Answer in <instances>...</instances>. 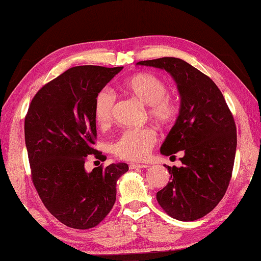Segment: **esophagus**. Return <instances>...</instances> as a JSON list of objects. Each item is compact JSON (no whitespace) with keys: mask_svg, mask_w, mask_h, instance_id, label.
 I'll list each match as a JSON object with an SVG mask.
<instances>
[{"mask_svg":"<svg viewBox=\"0 0 261 261\" xmlns=\"http://www.w3.org/2000/svg\"><path fill=\"white\" fill-rule=\"evenodd\" d=\"M130 169H137V168H147L149 166L147 164H135V163H131L129 165Z\"/></svg>","mask_w":261,"mask_h":261,"instance_id":"34e87169","label":"esophagus"}]
</instances>
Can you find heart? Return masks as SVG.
<instances>
[{
  "label": "heart",
  "mask_w": 261,
  "mask_h": 261,
  "mask_svg": "<svg viewBox=\"0 0 261 261\" xmlns=\"http://www.w3.org/2000/svg\"><path fill=\"white\" fill-rule=\"evenodd\" d=\"M120 90L147 107L149 119L160 127H168L178 116L176 98L168 93L163 79L151 73H137L120 82ZM114 96L108 91L99 92L94 103V116L98 126H108L113 120ZM157 135L151 127L126 130L113 143V152L130 162L145 160L156 145Z\"/></svg>",
  "instance_id": "b5f03b06"
}]
</instances>
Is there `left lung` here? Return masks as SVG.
Listing matches in <instances>:
<instances>
[{
  "label": "left lung",
  "instance_id": "8db88e82",
  "mask_svg": "<svg viewBox=\"0 0 261 261\" xmlns=\"http://www.w3.org/2000/svg\"><path fill=\"white\" fill-rule=\"evenodd\" d=\"M164 69L180 95L179 114L160 147L164 156L182 151L180 167H165L168 184L157 193L166 213L179 221H195L210 213L229 186L237 149V127L219 87L185 60L164 57L137 63Z\"/></svg>",
  "mask_w": 261,
  "mask_h": 261
}]
</instances>
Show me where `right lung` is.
<instances>
[{
	"instance_id": "right-lung-1",
	"label": "right lung",
	"mask_w": 261,
	"mask_h": 261,
	"mask_svg": "<svg viewBox=\"0 0 261 261\" xmlns=\"http://www.w3.org/2000/svg\"><path fill=\"white\" fill-rule=\"evenodd\" d=\"M123 67L76 66L49 82L32 98L24 120V139L33 185L43 205L69 228L96 226L112 210L116 181L129 170L124 163L85 169L94 149V103Z\"/></svg>"
}]
</instances>
